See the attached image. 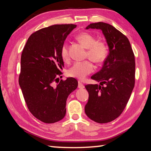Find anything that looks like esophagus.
I'll return each mask as SVG.
<instances>
[{
    "instance_id": "esophagus-1",
    "label": "esophagus",
    "mask_w": 151,
    "mask_h": 151,
    "mask_svg": "<svg viewBox=\"0 0 151 151\" xmlns=\"http://www.w3.org/2000/svg\"><path fill=\"white\" fill-rule=\"evenodd\" d=\"M78 87L79 88H85V86H84V85H83V83H81V82L78 81Z\"/></svg>"
}]
</instances>
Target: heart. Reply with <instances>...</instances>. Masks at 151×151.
<instances>
[{"instance_id": "heart-1", "label": "heart", "mask_w": 151, "mask_h": 151, "mask_svg": "<svg viewBox=\"0 0 151 151\" xmlns=\"http://www.w3.org/2000/svg\"><path fill=\"white\" fill-rule=\"evenodd\" d=\"M77 39L86 48H87L86 57L96 63H102L106 59L109 55V48L104 41L96 40L95 37L90 33L83 32L77 35ZM61 58L65 62L69 60L68 48L66 43H64L60 48ZM94 70L93 63L90 60L78 61L73 64L68 69V75L72 77L84 79Z\"/></svg>"}]
</instances>
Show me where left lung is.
Instances as JSON below:
<instances>
[{"label":"left lung","instance_id":"1","mask_svg":"<svg viewBox=\"0 0 151 151\" xmlns=\"http://www.w3.org/2000/svg\"><path fill=\"white\" fill-rule=\"evenodd\" d=\"M86 29L103 31L109 54L101 70L91 76L100 85L85 86L89 96L85 111L94 122L107 123L121 115L134 88V55L128 38L112 25L99 22L90 24Z\"/></svg>","mask_w":151,"mask_h":151}]
</instances>
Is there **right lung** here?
I'll return each mask as SVG.
<instances>
[{
  "label": "right lung",
  "mask_w": 151,
  "mask_h": 151,
  "mask_svg": "<svg viewBox=\"0 0 151 151\" xmlns=\"http://www.w3.org/2000/svg\"><path fill=\"white\" fill-rule=\"evenodd\" d=\"M76 27L68 24L43 28L30 36L22 50L19 85L29 111L45 123L65 117L66 99L78 86L75 78L58 79L64 67L61 47Z\"/></svg>",
  "instance_id": "add662e5"
}]
</instances>
